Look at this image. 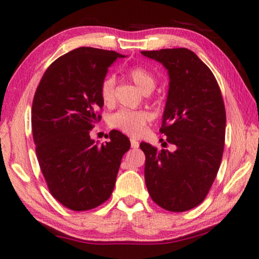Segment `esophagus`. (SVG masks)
I'll return each instance as SVG.
<instances>
[{
	"mask_svg": "<svg viewBox=\"0 0 259 259\" xmlns=\"http://www.w3.org/2000/svg\"><path fill=\"white\" fill-rule=\"evenodd\" d=\"M130 142H132V147L133 148H135V150H136V148H139V141H136V140L135 139H130Z\"/></svg>",
	"mask_w": 259,
	"mask_h": 259,
	"instance_id": "1",
	"label": "esophagus"
}]
</instances>
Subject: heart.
I'll list each match as a JSON object with an SVG mask.
<instances>
[{
  "mask_svg": "<svg viewBox=\"0 0 259 259\" xmlns=\"http://www.w3.org/2000/svg\"><path fill=\"white\" fill-rule=\"evenodd\" d=\"M126 75L145 94H148L156 86V76L144 65H133L126 70ZM114 85L113 76H107L100 85V97L105 106H112L114 102ZM151 113L147 111H129L120 109L113 113L108 118V125L112 129L127 134L130 136H139L144 133L145 126L151 120Z\"/></svg>",
  "mask_w": 259,
  "mask_h": 259,
  "instance_id": "heart-1",
  "label": "heart"
}]
</instances>
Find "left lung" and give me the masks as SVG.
Returning a JSON list of instances; mask_svg holds the SVG:
<instances>
[{"mask_svg": "<svg viewBox=\"0 0 259 259\" xmlns=\"http://www.w3.org/2000/svg\"><path fill=\"white\" fill-rule=\"evenodd\" d=\"M141 53L168 69L170 81L159 132L175 146L170 152L140 144L146 156L145 181L159 207L185 212L203 202L221 167L227 124L224 101L213 73L190 50Z\"/></svg>", "mask_w": 259, "mask_h": 259, "instance_id": "8db88e82", "label": "left lung"}]
</instances>
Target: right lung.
Returning a JSON list of instances; mask_svg holds the SVG:
<instances>
[{"label": "right lung", "instance_id": "add662e5", "mask_svg": "<svg viewBox=\"0 0 259 259\" xmlns=\"http://www.w3.org/2000/svg\"><path fill=\"white\" fill-rule=\"evenodd\" d=\"M125 56L79 47L56 59L40 80L31 127L41 173L53 197L76 212L111 197L130 141L118 130L97 145L90 130L101 120L100 85L109 65Z\"/></svg>", "mask_w": 259, "mask_h": 259}]
</instances>
